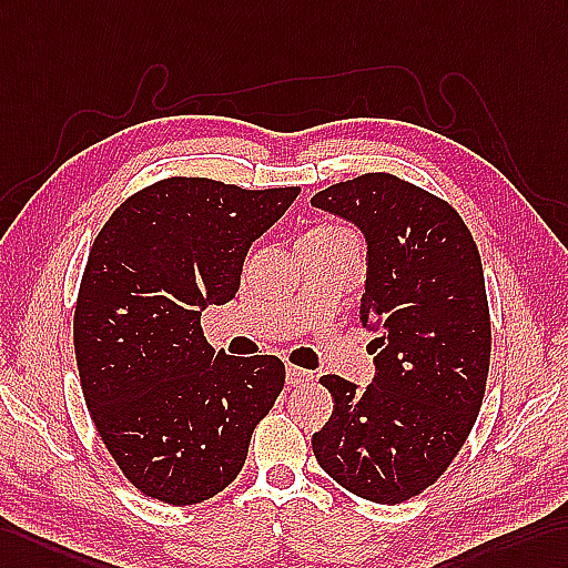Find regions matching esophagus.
I'll return each instance as SVG.
<instances>
[{
  "instance_id": "obj_1",
  "label": "esophagus",
  "mask_w": 568,
  "mask_h": 568,
  "mask_svg": "<svg viewBox=\"0 0 568 568\" xmlns=\"http://www.w3.org/2000/svg\"><path fill=\"white\" fill-rule=\"evenodd\" d=\"M311 378H313L311 371L298 368V366H286V383L294 385V388H298V385H306Z\"/></svg>"
}]
</instances>
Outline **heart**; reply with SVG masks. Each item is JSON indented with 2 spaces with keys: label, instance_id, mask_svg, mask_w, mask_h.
Wrapping results in <instances>:
<instances>
[{
  "label": "heart",
  "instance_id": "obj_1",
  "mask_svg": "<svg viewBox=\"0 0 568 568\" xmlns=\"http://www.w3.org/2000/svg\"><path fill=\"white\" fill-rule=\"evenodd\" d=\"M321 233H347V231H342V229H337V226H327V229H317Z\"/></svg>",
  "mask_w": 568,
  "mask_h": 568
}]
</instances>
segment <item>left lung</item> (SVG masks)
Wrapping results in <instances>:
<instances>
[{
    "instance_id": "obj_1",
    "label": "left lung",
    "mask_w": 568,
    "mask_h": 568,
    "mask_svg": "<svg viewBox=\"0 0 568 568\" xmlns=\"http://www.w3.org/2000/svg\"><path fill=\"white\" fill-rule=\"evenodd\" d=\"M311 204L364 233L358 321L376 332L371 385L321 378L335 405L313 453L347 491L403 504L446 473L481 407L491 323L479 251L448 202L390 173L329 185Z\"/></svg>"
}]
</instances>
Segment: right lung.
<instances>
[{
    "mask_svg": "<svg viewBox=\"0 0 568 568\" xmlns=\"http://www.w3.org/2000/svg\"><path fill=\"white\" fill-rule=\"evenodd\" d=\"M298 192L165 178L93 241L74 311L81 390L108 453L151 499L190 506L224 491L284 388L282 358L216 352L200 317L236 296L253 241Z\"/></svg>",
    "mask_w": 568,
    "mask_h": 568,
    "instance_id": "1",
    "label": "right lung"
}]
</instances>
